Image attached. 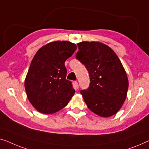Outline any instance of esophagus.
<instances>
[{"instance_id": "esophagus-1", "label": "esophagus", "mask_w": 149, "mask_h": 149, "mask_svg": "<svg viewBox=\"0 0 149 149\" xmlns=\"http://www.w3.org/2000/svg\"><path fill=\"white\" fill-rule=\"evenodd\" d=\"M74 88H75V90H77V89L79 88V84H78V83H77V81H75V83H74Z\"/></svg>"}]
</instances>
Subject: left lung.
<instances>
[{
	"instance_id": "obj_1",
	"label": "left lung",
	"mask_w": 149,
	"mask_h": 149,
	"mask_svg": "<svg viewBox=\"0 0 149 149\" xmlns=\"http://www.w3.org/2000/svg\"><path fill=\"white\" fill-rule=\"evenodd\" d=\"M76 58L89 72L90 87L81 94L92 112L107 118L116 114L127 96L128 79L118 57L106 44L99 41L77 43Z\"/></svg>"
}]
</instances>
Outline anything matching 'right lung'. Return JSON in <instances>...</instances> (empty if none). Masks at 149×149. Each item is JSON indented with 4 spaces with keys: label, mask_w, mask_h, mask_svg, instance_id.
Listing matches in <instances>:
<instances>
[{
    "label": "right lung",
    "mask_w": 149,
    "mask_h": 149,
    "mask_svg": "<svg viewBox=\"0 0 149 149\" xmlns=\"http://www.w3.org/2000/svg\"><path fill=\"white\" fill-rule=\"evenodd\" d=\"M76 49L72 42L55 41L41 47L35 55L26 75L25 88L29 100L38 112H57L74 95L72 82L65 79V61Z\"/></svg>",
    "instance_id": "right-lung-1"
}]
</instances>
